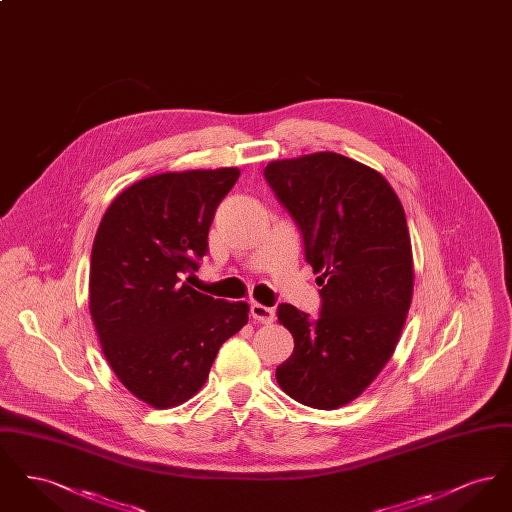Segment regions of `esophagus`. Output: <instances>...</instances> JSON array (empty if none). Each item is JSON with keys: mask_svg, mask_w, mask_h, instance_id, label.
I'll list each match as a JSON object with an SVG mask.
<instances>
[{"mask_svg": "<svg viewBox=\"0 0 512 512\" xmlns=\"http://www.w3.org/2000/svg\"><path fill=\"white\" fill-rule=\"evenodd\" d=\"M251 317L255 318L257 322L268 324L274 320V311L270 307H265L261 303H251Z\"/></svg>", "mask_w": 512, "mask_h": 512, "instance_id": "1", "label": "esophagus"}]
</instances>
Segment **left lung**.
<instances>
[{"label": "left lung", "instance_id": "8db88e82", "mask_svg": "<svg viewBox=\"0 0 512 512\" xmlns=\"http://www.w3.org/2000/svg\"><path fill=\"white\" fill-rule=\"evenodd\" d=\"M265 178L322 286L317 318L278 305L293 353L276 380L295 401L332 411L365 391L401 336L414 272L405 211L380 172L332 151L272 161Z\"/></svg>", "mask_w": 512, "mask_h": 512}]
</instances>
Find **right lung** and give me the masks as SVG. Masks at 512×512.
<instances>
[{
	"mask_svg": "<svg viewBox=\"0 0 512 512\" xmlns=\"http://www.w3.org/2000/svg\"><path fill=\"white\" fill-rule=\"evenodd\" d=\"M238 169L165 172L126 188L105 211L92 247L90 313L122 386L155 409L188 401L220 345L247 324L244 301L188 286Z\"/></svg>",
	"mask_w": 512,
	"mask_h": 512,
	"instance_id": "add662e5",
	"label": "right lung"
}]
</instances>
